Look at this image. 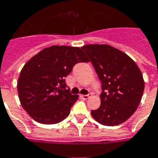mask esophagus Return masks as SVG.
Returning <instances> with one entry per match:
<instances>
[{"label": "esophagus", "instance_id": "obj_1", "mask_svg": "<svg viewBox=\"0 0 158 158\" xmlns=\"http://www.w3.org/2000/svg\"><path fill=\"white\" fill-rule=\"evenodd\" d=\"M91 96H90V94H87V95H81V98H83V99H84V100H86V99H88V98H89Z\"/></svg>", "mask_w": 158, "mask_h": 158}]
</instances>
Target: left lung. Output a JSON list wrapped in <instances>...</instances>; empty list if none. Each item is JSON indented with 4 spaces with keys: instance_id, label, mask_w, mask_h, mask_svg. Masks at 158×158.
<instances>
[{
    "instance_id": "8db88e82",
    "label": "left lung",
    "mask_w": 158,
    "mask_h": 158,
    "mask_svg": "<svg viewBox=\"0 0 158 158\" xmlns=\"http://www.w3.org/2000/svg\"><path fill=\"white\" fill-rule=\"evenodd\" d=\"M89 57L102 84L101 104L91 114L98 123L117 126L137 110L144 91L140 69L131 58L109 44L81 47Z\"/></svg>"
}]
</instances>
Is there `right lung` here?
Returning <instances> with one entry per match:
<instances>
[{
	"label": "right lung",
	"instance_id": "right-lung-1",
	"mask_svg": "<svg viewBox=\"0 0 158 158\" xmlns=\"http://www.w3.org/2000/svg\"><path fill=\"white\" fill-rule=\"evenodd\" d=\"M79 62H89L81 48L66 45L46 47L26 62L18 78V96L35 121L55 124L69 116L79 95L65 89V77Z\"/></svg>",
	"mask_w": 158,
	"mask_h": 158
}]
</instances>
